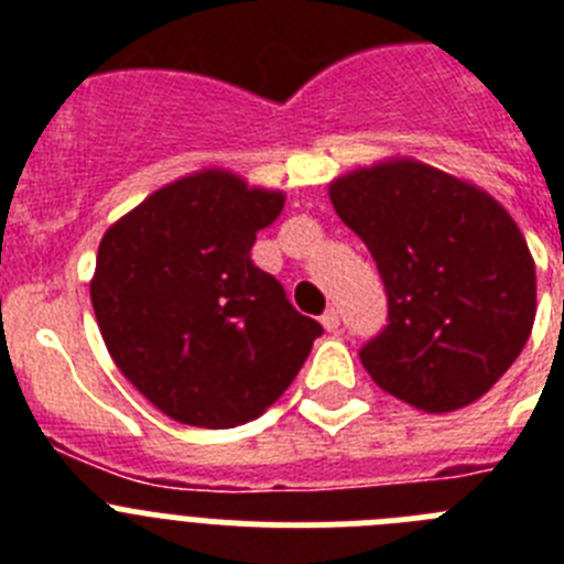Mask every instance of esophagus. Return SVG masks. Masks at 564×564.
I'll return each instance as SVG.
<instances>
[{"mask_svg": "<svg viewBox=\"0 0 564 564\" xmlns=\"http://www.w3.org/2000/svg\"><path fill=\"white\" fill-rule=\"evenodd\" d=\"M322 325H325L327 333H336L338 325H341V318H338V313L330 307V311H327L325 316H322Z\"/></svg>", "mask_w": 564, "mask_h": 564, "instance_id": "obj_1", "label": "esophagus"}]
</instances>
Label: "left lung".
Masks as SVG:
<instances>
[{"mask_svg":"<svg viewBox=\"0 0 564 564\" xmlns=\"http://www.w3.org/2000/svg\"><path fill=\"white\" fill-rule=\"evenodd\" d=\"M330 200L370 248L387 291V325L358 352L364 370L423 412L486 395L536 313L534 259L511 214L417 161L338 177Z\"/></svg>","mask_w":564,"mask_h":564,"instance_id":"1","label":"left lung"}]
</instances>
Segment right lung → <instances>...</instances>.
I'll return each mask as SVG.
<instances>
[{"label":"right lung","mask_w":564,"mask_h":564,"mask_svg":"<svg viewBox=\"0 0 564 564\" xmlns=\"http://www.w3.org/2000/svg\"><path fill=\"white\" fill-rule=\"evenodd\" d=\"M285 197L208 169L154 192L98 246L89 285L104 344L177 423L231 430L291 387L322 336L253 265L257 231Z\"/></svg>","instance_id":"obj_1"}]
</instances>
